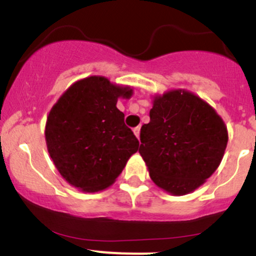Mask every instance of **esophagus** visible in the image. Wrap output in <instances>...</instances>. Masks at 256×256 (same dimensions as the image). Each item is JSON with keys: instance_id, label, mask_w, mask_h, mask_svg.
Segmentation results:
<instances>
[{"instance_id": "esophagus-1", "label": "esophagus", "mask_w": 256, "mask_h": 256, "mask_svg": "<svg viewBox=\"0 0 256 256\" xmlns=\"http://www.w3.org/2000/svg\"><path fill=\"white\" fill-rule=\"evenodd\" d=\"M133 133L136 134V138L139 139V134H140V127H136V128H134V129H133Z\"/></svg>"}]
</instances>
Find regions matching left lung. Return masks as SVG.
Wrapping results in <instances>:
<instances>
[{
  "label": "left lung",
  "mask_w": 256,
  "mask_h": 256,
  "mask_svg": "<svg viewBox=\"0 0 256 256\" xmlns=\"http://www.w3.org/2000/svg\"><path fill=\"white\" fill-rule=\"evenodd\" d=\"M150 122L140 128L142 155L158 187L184 196L220 166L228 130L217 110L194 92L168 90L152 96Z\"/></svg>",
  "instance_id": "obj_1"
}]
</instances>
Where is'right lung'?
Wrapping results in <instances>:
<instances>
[{
  "label": "right lung",
  "instance_id": "1",
  "mask_svg": "<svg viewBox=\"0 0 256 256\" xmlns=\"http://www.w3.org/2000/svg\"><path fill=\"white\" fill-rule=\"evenodd\" d=\"M133 88L88 76L74 82L52 107L46 123V142L55 168L65 181L84 192L113 185L138 139L124 124L118 98H130Z\"/></svg>",
  "mask_w": 256,
  "mask_h": 256
}]
</instances>
